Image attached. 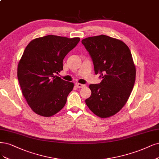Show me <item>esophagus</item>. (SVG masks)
<instances>
[{"instance_id":"1","label":"esophagus","mask_w":159,"mask_h":159,"mask_svg":"<svg viewBox=\"0 0 159 159\" xmlns=\"http://www.w3.org/2000/svg\"><path fill=\"white\" fill-rule=\"evenodd\" d=\"M75 86L78 87V88H82V87H84L85 86V85H83V84L77 83V84H75Z\"/></svg>"}]
</instances>
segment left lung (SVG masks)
Masks as SVG:
<instances>
[{
	"label": "left lung",
	"instance_id": "left-lung-1",
	"mask_svg": "<svg viewBox=\"0 0 159 159\" xmlns=\"http://www.w3.org/2000/svg\"><path fill=\"white\" fill-rule=\"evenodd\" d=\"M81 43L92 58L95 73L102 79L99 84L89 85L91 95L86 105L98 117L114 116L125 105L135 84L132 53L123 41L105 35L87 37Z\"/></svg>",
	"mask_w": 159,
	"mask_h": 159
}]
</instances>
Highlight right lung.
Masks as SVG:
<instances>
[{
  "mask_svg": "<svg viewBox=\"0 0 159 159\" xmlns=\"http://www.w3.org/2000/svg\"><path fill=\"white\" fill-rule=\"evenodd\" d=\"M80 40L49 35L32 40L25 48L18 66V79L27 104L36 114L50 117L64 107L74 84L56 74L63 70L64 57Z\"/></svg>",
  "mask_w": 159,
  "mask_h": 159,
  "instance_id": "obj_1",
  "label": "right lung"
}]
</instances>
